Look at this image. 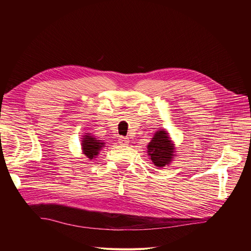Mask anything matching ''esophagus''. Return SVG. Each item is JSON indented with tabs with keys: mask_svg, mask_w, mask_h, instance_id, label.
I'll return each mask as SVG.
<instances>
[{
	"mask_svg": "<svg viewBox=\"0 0 251 251\" xmlns=\"http://www.w3.org/2000/svg\"><path fill=\"white\" fill-rule=\"evenodd\" d=\"M119 143L120 144H123V146H126V144L129 143V138L128 137H124V136H120V138H119Z\"/></svg>",
	"mask_w": 251,
	"mask_h": 251,
	"instance_id": "esophagus-1",
	"label": "esophagus"
}]
</instances>
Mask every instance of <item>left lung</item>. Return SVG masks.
I'll list each match as a JSON object with an SVG mask.
<instances>
[{"instance_id": "1", "label": "left lung", "mask_w": 251, "mask_h": 251, "mask_svg": "<svg viewBox=\"0 0 251 251\" xmlns=\"http://www.w3.org/2000/svg\"><path fill=\"white\" fill-rule=\"evenodd\" d=\"M175 152L174 143L167 131H156L148 146V154L153 165L159 168L168 166L176 155Z\"/></svg>"}]
</instances>
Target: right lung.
Wrapping results in <instances>:
<instances>
[{
  "label": "right lung",
  "instance_id": "add662e5",
  "mask_svg": "<svg viewBox=\"0 0 251 251\" xmlns=\"http://www.w3.org/2000/svg\"><path fill=\"white\" fill-rule=\"evenodd\" d=\"M81 146H82L81 148H82L83 154L86 155L87 159L94 160L95 157L99 155V152L101 150V148L104 147V142L97 139L90 133H85V135H83V138H82Z\"/></svg>",
  "mask_w": 251,
  "mask_h": 251
}]
</instances>
